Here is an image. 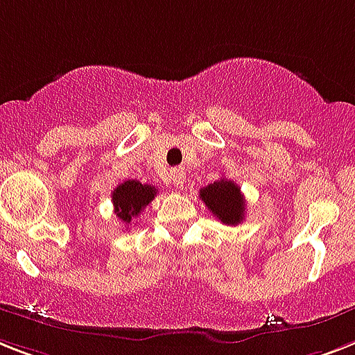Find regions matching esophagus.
<instances>
[{
  "instance_id": "obj_1",
  "label": "esophagus",
  "mask_w": 355,
  "mask_h": 355,
  "mask_svg": "<svg viewBox=\"0 0 355 355\" xmlns=\"http://www.w3.org/2000/svg\"><path fill=\"white\" fill-rule=\"evenodd\" d=\"M184 180H186V175H184L182 169H173L171 171V184L175 187H182Z\"/></svg>"
}]
</instances>
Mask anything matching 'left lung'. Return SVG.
I'll use <instances>...</instances> for the list:
<instances>
[{"label": "left lung", "instance_id": "8db88e82", "mask_svg": "<svg viewBox=\"0 0 355 355\" xmlns=\"http://www.w3.org/2000/svg\"><path fill=\"white\" fill-rule=\"evenodd\" d=\"M198 197L202 198L207 209L227 226H237L244 220L246 202H244L241 187L227 178L215 180L200 189Z\"/></svg>", "mask_w": 355, "mask_h": 355}]
</instances>
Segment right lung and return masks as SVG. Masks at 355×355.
<instances>
[{"mask_svg":"<svg viewBox=\"0 0 355 355\" xmlns=\"http://www.w3.org/2000/svg\"><path fill=\"white\" fill-rule=\"evenodd\" d=\"M155 195H157V187L151 186V184L125 180V182L114 187V191L111 193L116 217L129 226L132 218H137L142 213L144 207L155 198Z\"/></svg>","mask_w":355,"mask_h":355,"instance_id":"1","label":"right lung"}]
</instances>
